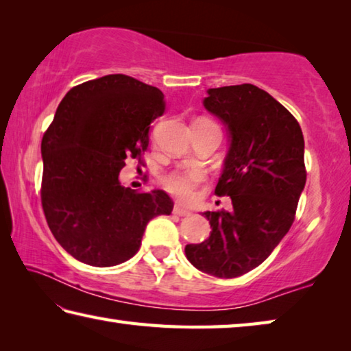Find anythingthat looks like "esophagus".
Returning a JSON list of instances; mask_svg holds the SVG:
<instances>
[{"mask_svg": "<svg viewBox=\"0 0 351 351\" xmlns=\"http://www.w3.org/2000/svg\"><path fill=\"white\" fill-rule=\"evenodd\" d=\"M172 213H174L176 216H180V217H185V216H189V214H191L188 210H185V208L177 206V205L174 206V210H172Z\"/></svg>", "mask_w": 351, "mask_h": 351, "instance_id": "obj_1", "label": "esophagus"}]
</instances>
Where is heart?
<instances>
[{
	"mask_svg": "<svg viewBox=\"0 0 351 351\" xmlns=\"http://www.w3.org/2000/svg\"><path fill=\"white\" fill-rule=\"evenodd\" d=\"M205 180V172L200 168H177L163 177L166 191L182 202H191L195 186Z\"/></svg>",
	"mask_w": 351,
	"mask_h": 351,
	"instance_id": "1",
	"label": "heart"
}]
</instances>
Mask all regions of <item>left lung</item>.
I'll list each match as a JSON object with an SVG mask.
<instances>
[{
	"instance_id": "1",
	"label": "left lung",
	"mask_w": 351,
	"mask_h": 351,
	"mask_svg": "<svg viewBox=\"0 0 351 351\" xmlns=\"http://www.w3.org/2000/svg\"><path fill=\"white\" fill-rule=\"evenodd\" d=\"M204 106L228 129L216 194L230 195L232 210L204 213L211 234L185 254L200 271L232 279L259 267L291 228L306 180L305 143L298 120L254 84L208 89Z\"/></svg>"
}]
</instances>
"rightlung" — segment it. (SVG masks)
<instances>
[{
  "mask_svg": "<svg viewBox=\"0 0 351 351\" xmlns=\"http://www.w3.org/2000/svg\"><path fill=\"white\" fill-rule=\"evenodd\" d=\"M163 92L123 73L72 88L43 135L41 204L67 253L92 267H114L137 253L147 222L169 216L162 189L125 188L128 158L143 165L149 125L163 115Z\"/></svg>",
  "mask_w": 351,
  "mask_h": 351,
  "instance_id": "add662e5",
  "label": "right lung"
}]
</instances>
